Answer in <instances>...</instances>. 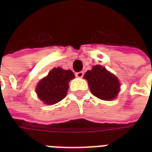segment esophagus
<instances>
[{
    "label": "esophagus",
    "instance_id": "1",
    "mask_svg": "<svg viewBox=\"0 0 152 152\" xmlns=\"http://www.w3.org/2000/svg\"><path fill=\"white\" fill-rule=\"evenodd\" d=\"M83 76H84V72H79L76 73V76L78 77V78H82Z\"/></svg>",
    "mask_w": 152,
    "mask_h": 152
}]
</instances>
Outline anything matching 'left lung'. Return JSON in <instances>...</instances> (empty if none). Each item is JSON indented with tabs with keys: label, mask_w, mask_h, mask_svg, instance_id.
<instances>
[{
	"label": "left lung",
	"mask_w": 152,
	"mask_h": 152,
	"mask_svg": "<svg viewBox=\"0 0 152 152\" xmlns=\"http://www.w3.org/2000/svg\"><path fill=\"white\" fill-rule=\"evenodd\" d=\"M84 78L88 81L91 93L102 100L111 101L116 98L120 91L121 84L117 77L100 65L87 71Z\"/></svg>",
	"instance_id": "obj_1"
}]
</instances>
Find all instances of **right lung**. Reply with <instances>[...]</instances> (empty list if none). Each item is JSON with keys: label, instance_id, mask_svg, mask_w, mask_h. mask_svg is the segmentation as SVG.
Returning a JSON list of instances; mask_svg holds the SVG:
<instances>
[{"label": "right lung", "instance_id": "right-lung-1", "mask_svg": "<svg viewBox=\"0 0 152 152\" xmlns=\"http://www.w3.org/2000/svg\"><path fill=\"white\" fill-rule=\"evenodd\" d=\"M73 78H75V75L71 70L53 68L48 76L37 84L36 92L38 98L47 105H53L60 102L66 97L69 81Z\"/></svg>", "mask_w": 152, "mask_h": 152}]
</instances>
